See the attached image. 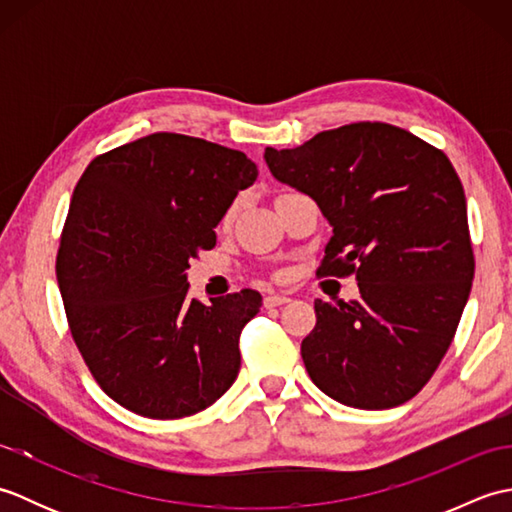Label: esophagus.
<instances>
[{"label":"esophagus","mask_w":512,"mask_h":512,"mask_svg":"<svg viewBox=\"0 0 512 512\" xmlns=\"http://www.w3.org/2000/svg\"><path fill=\"white\" fill-rule=\"evenodd\" d=\"M288 301H290V297H286V295H268L264 299V306L266 308H277V306H284V303H288Z\"/></svg>","instance_id":"obj_1"}]
</instances>
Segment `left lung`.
I'll list each match as a JSON object with an SVG mask.
<instances>
[{
	"instance_id": "left-lung-1",
	"label": "left lung",
	"mask_w": 512,
	"mask_h": 512,
	"mask_svg": "<svg viewBox=\"0 0 512 512\" xmlns=\"http://www.w3.org/2000/svg\"><path fill=\"white\" fill-rule=\"evenodd\" d=\"M270 173L310 195L332 226L319 275H356L361 297L314 301L301 343L312 383L356 409H391L429 383L458 330L475 273L462 182L440 149L387 123H352Z\"/></svg>"
}]
</instances>
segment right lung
I'll list each match as a JSON object with an SVG mask.
<instances>
[{
	"mask_svg": "<svg viewBox=\"0 0 512 512\" xmlns=\"http://www.w3.org/2000/svg\"><path fill=\"white\" fill-rule=\"evenodd\" d=\"M257 180L237 149L158 132L96 156L72 193L57 279L72 339L96 383L145 418L211 407L235 383L257 290L200 303L189 259L215 246L235 195Z\"/></svg>",
	"mask_w": 512,
	"mask_h": 512,
	"instance_id": "obj_1",
	"label": "right lung"
}]
</instances>
